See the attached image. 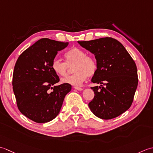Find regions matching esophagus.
Returning <instances> with one entry per match:
<instances>
[{
	"instance_id": "obj_1",
	"label": "esophagus",
	"mask_w": 153,
	"mask_h": 153,
	"mask_svg": "<svg viewBox=\"0 0 153 153\" xmlns=\"http://www.w3.org/2000/svg\"><path fill=\"white\" fill-rule=\"evenodd\" d=\"M74 89H76L77 90H79V91H81V90H82L83 88H80V87H74Z\"/></svg>"
}]
</instances>
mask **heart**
Returning <instances> with one entry per match:
<instances>
[{
  "label": "heart",
  "instance_id": "heart-1",
  "mask_svg": "<svg viewBox=\"0 0 153 153\" xmlns=\"http://www.w3.org/2000/svg\"><path fill=\"white\" fill-rule=\"evenodd\" d=\"M66 63L60 59H54L52 62L53 71L60 76H65L67 74L69 67L74 65L73 75L62 79L61 82L74 86L82 85L87 76L94 75L96 71V62L91 56L86 55V52L80 48H74L65 53Z\"/></svg>",
  "mask_w": 153,
  "mask_h": 153
}]
</instances>
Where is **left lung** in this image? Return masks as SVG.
I'll list each match as a JSON object with an SVG mask.
<instances>
[{"label":"left lung","mask_w":153,"mask_h":153,"mask_svg":"<svg viewBox=\"0 0 153 153\" xmlns=\"http://www.w3.org/2000/svg\"><path fill=\"white\" fill-rule=\"evenodd\" d=\"M78 43L94 55L97 69L91 82L101 85L91 87L95 96L88 104L90 110L103 120L119 116L131 105L137 88L135 61L124 46L111 37Z\"/></svg>","instance_id":"obj_1"}]
</instances>
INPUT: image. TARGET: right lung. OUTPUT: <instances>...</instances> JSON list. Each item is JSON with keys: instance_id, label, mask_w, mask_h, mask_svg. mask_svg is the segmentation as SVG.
Returning <instances> with one entry per match:
<instances>
[{"instance_id": "right-lung-1", "label": "right lung", "mask_w": 153, "mask_h": 153, "mask_svg": "<svg viewBox=\"0 0 153 153\" xmlns=\"http://www.w3.org/2000/svg\"><path fill=\"white\" fill-rule=\"evenodd\" d=\"M68 45V42L42 38L26 49L15 64L12 86L18 108L36 123L49 122L57 117L71 91L68 84L54 86L59 78L51 68L57 52Z\"/></svg>"}]
</instances>
